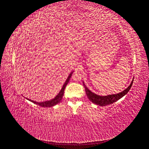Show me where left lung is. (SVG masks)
<instances>
[{"label": "left lung", "instance_id": "1", "mask_svg": "<svg viewBox=\"0 0 149 149\" xmlns=\"http://www.w3.org/2000/svg\"><path fill=\"white\" fill-rule=\"evenodd\" d=\"M133 81L134 79L132 80V83L129 85V86L127 89H125L123 92L116 94H111V95H108L105 96H99L96 94L92 93L91 91H89L86 86L84 83H83V86L85 88V91H86V95L89 98V100L92 102H93L94 104H96L97 105L104 106H107V105L111 104L114 103V102L119 100V99L125 96V94L129 92L130 89L131 88V86L133 83Z\"/></svg>", "mask_w": 149, "mask_h": 149}]
</instances>
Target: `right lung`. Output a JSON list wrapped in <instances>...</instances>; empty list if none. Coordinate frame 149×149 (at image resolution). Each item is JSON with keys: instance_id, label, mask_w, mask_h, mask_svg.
Returning a JSON list of instances; mask_svg holds the SVG:
<instances>
[{"instance_id": "obj_1", "label": "right lung", "mask_w": 149, "mask_h": 149, "mask_svg": "<svg viewBox=\"0 0 149 149\" xmlns=\"http://www.w3.org/2000/svg\"><path fill=\"white\" fill-rule=\"evenodd\" d=\"M72 74H73V72H71V73L70 74V75L68 76V77L66 82L65 83L63 86V88H61L60 92L59 93V94H58V95L54 98L53 99V100H50V101H45V102H36V101H32V100H28L30 101H31L32 102L36 104H37L38 106H40L42 107H52L53 106H55L56 104H57L58 103H59L61 99L63 97V96L64 94V91H65V87L67 85V84L68 83L69 81H70V79L71 78V76L72 75Z\"/></svg>"}]
</instances>
